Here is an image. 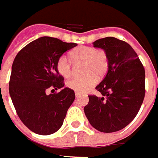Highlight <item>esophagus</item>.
<instances>
[{
  "mask_svg": "<svg viewBox=\"0 0 158 158\" xmlns=\"http://www.w3.org/2000/svg\"><path fill=\"white\" fill-rule=\"evenodd\" d=\"M75 94H76V97H79L81 96V94H79V93H78V92L75 93Z\"/></svg>",
  "mask_w": 158,
  "mask_h": 158,
  "instance_id": "esophagus-1",
  "label": "esophagus"
}]
</instances>
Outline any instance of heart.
Returning <instances> with one entry per match:
<instances>
[{
  "mask_svg": "<svg viewBox=\"0 0 158 158\" xmlns=\"http://www.w3.org/2000/svg\"><path fill=\"white\" fill-rule=\"evenodd\" d=\"M70 57L74 64L83 63V72L86 74L83 77L73 78L68 81V87L76 92L89 90L97 83V76L104 77L108 69V57L104 50L80 46L71 52ZM56 65L60 75L64 78H69L72 75V68L66 56L59 57Z\"/></svg>",
  "mask_w": 158,
  "mask_h": 158,
  "instance_id": "1",
  "label": "heart"
}]
</instances>
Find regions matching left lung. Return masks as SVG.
I'll return each instance as SVG.
<instances>
[{"mask_svg":"<svg viewBox=\"0 0 158 158\" xmlns=\"http://www.w3.org/2000/svg\"><path fill=\"white\" fill-rule=\"evenodd\" d=\"M108 57L107 75L96 89L101 97L88 96L84 112L91 126L102 132L127 126L136 116L145 96V70L136 53L125 41L108 37L93 43Z\"/></svg>","mask_w":158,"mask_h":158,"instance_id":"8db88e82","label":"left lung"}]
</instances>
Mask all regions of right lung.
Wrapping results in <instances>:
<instances>
[{"label":"right lung","instance_id":"right-lung-1","mask_svg":"<svg viewBox=\"0 0 158 158\" xmlns=\"http://www.w3.org/2000/svg\"><path fill=\"white\" fill-rule=\"evenodd\" d=\"M76 46L43 36L27 44L15 57L9 94L19 118L35 133L47 135L57 132L74 101V91L63 88L64 79L56 64L64 52ZM48 89L61 90L48 94Z\"/></svg>","mask_w":158,"mask_h":158}]
</instances>
